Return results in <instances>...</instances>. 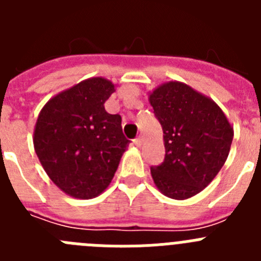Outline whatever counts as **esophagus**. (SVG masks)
<instances>
[{"instance_id": "1", "label": "esophagus", "mask_w": 261, "mask_h": 261, "mask_svg": "<svg viewBox=\"0 0 261 261\" xmlns=\"http://www.w3.org/2000/svg\"><path fill=\"white\" fill-rule=\"evenodd\" d=\"M133 144H135L137 147H141L144 142H142V138L141 137H138V138H136L135 141H133Z\"/></svg>"}]
</instances>
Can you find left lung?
Listing matches in <instances>:
<instances>
[{
	"label": "left lung",
	"mask_w": 261,
	"mask_h": 261,
	"mask_svg": "<svg viewBox=\"0 0 261 261\" xmlns=\"http://www.w3.org/2000/svg\"><path fill=\"white\" fill-rule=\"evenodd\" d=\"M149 103L162 125L166 149L162 165L150 168L154 184L170 199H190L225 165L234 128L213 99L179 81L155 87Z\"/></svg>",
	"instance_id": "1"
}]
</instances>
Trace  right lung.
Returning a JSON list of instances; mask_svg holds the SVG:
<instances>
[{
	"instance_id": "1",
	"label": "right lung",
	"mask_w": 261,
	"mask_h": 261,
	"mask_svg": "<svg viewBox=\"0 0 261 261\" xmlns=\"http://www.w3.org/2000/svg\"><path fill=\"white\" fill-rule=\"evenodd\" d=\"M115 90L106 78H87L52 96L36 120V155L50 180L74 199H93L110 186L130 142L121 116L105 110Z\"/></svg>"
}]
</instances>
